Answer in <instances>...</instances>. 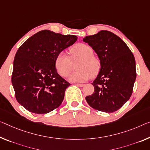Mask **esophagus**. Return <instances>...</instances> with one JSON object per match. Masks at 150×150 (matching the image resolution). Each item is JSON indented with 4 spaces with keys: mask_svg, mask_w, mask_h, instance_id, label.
Wrapping results in <instances>:
<instances>
[{
    "mask_svg": "<svg viewBox=\"0 0 150 150\" xmlns=\"http://www.w3.org/2000/svg\"><path fill=\"white\" fill-rule=\"evenodd\" d=\"M76 85L77 86H79V87H82V86H84V85L82 84H76Z\"/></svg>",
    "mask_w": 150,
    "mask_h": 150,
    "instance_id": "34e87169",
    "label": "esophagus"
}]
</instances>
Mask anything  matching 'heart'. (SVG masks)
I'll use <instances>...</instances> for the list:
<instances>
[{"instance_id":"obj_1","label":"heart","mask_w":150,"mask_h":150,"mask_svg":"<svg viewBox=\"0 0 150 150\" xmlns=\"http://www.w3.org/2000/svg\"><path fill=\"white\" fill-rule=\"evenodd\" d=\"M70 57L65 53L59 52L57 55L55 66L62 76H66L72 70L74 64H77V71L69 76V81L72 82H83L88 80L90 76H94L100 68V62L93 56V50L89 45L78 43L71 48Z\"/></svg>"}]
</instances>
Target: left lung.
<instances>
[{
	"label": "left lung",
	"instance_id": "obj_1",
	"mask_svg": "<svg viewBox=\"0 0 150 150\" xmlns=\"http://www.w3.org/2000/svg\"><path fill=\"white\" fill-rule=\"evenodd\" d=\"M83 41L97 54L100 65L92 83L94 92L86 96V102L100 111H116L132 94L136 79L134 56L120 38L108 31L85 37Z\"/></svg>",
	"mask_w": 150,
	"mask_h": 150
}]
</instances>
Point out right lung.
Returning <instances> with one entry per match:
<instances>
[{"label":"right lung","mask_w":150,"mask_h":150,"mask_svg":"<svg viewBox=\"0 0 150 150\" xmlns=\"http://www.w3.org/2000/svg\"><path fill=\"white\" fill-rule=\"evenodd\" d=\"M77 38L45 29L20 46L14 59L11 81L16 99L27 110L46 114L62 104L70 84L58 74L55 60Z\"/></svg>","instance_id":"obj_1"}]
</instances>
